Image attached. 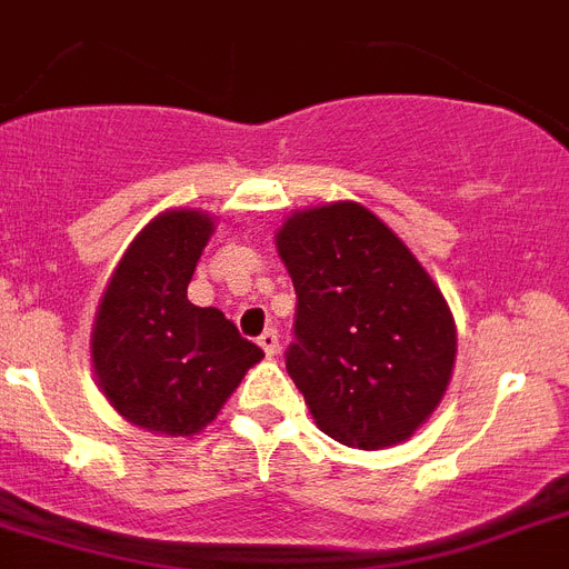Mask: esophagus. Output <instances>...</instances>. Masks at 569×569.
<instances>
[{"instance_id":"esophagus-1","label":"esophagus","mask_w":569,"mask_h":569,"mask_svg":"<svg viewBox=\"0 0 569 569\" xmlns=\"http://www.w3.org/2000/svg\"><path fill=\"white\" fill-rule=\"evenodd\" d=\"M257 343H260L262 350H266V356H274L277 347H280V336H277V329H266V332L257 338Z\"/></svg>"}]
</instances>
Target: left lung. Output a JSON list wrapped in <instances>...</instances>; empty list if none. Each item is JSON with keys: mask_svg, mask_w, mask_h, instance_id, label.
I'll use <instances>...</instances> for the list:
<instances>
[{"mask_svg": "<svg viewBox=\"0 0 569 569\" xmlns=\"http://www.w3.org/2000/svg\"><path fill=\"white\" fill-rule=\"evenodd\" d=\"M277 251L298 295L286 370L318 428L365 451L408 439L446 393L457 352L428 271L356 202L295 213Z\"/></svg>", "mask_w": 569, "mask_h": 569, "instance_id": "obj_1", "label": "left lung"}]
</instances>
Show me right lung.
I'll return each mask as SVG.
<instances>
[{
    "instance_id": "add662e5",
    "label": "right lung",
    "mask_w": 569,
    "mask_h": 569,
    "mask_svg": "<svg viewBox=\"0 0 569 569\" xmlns=\"http://www.w3.org/2000/svg\"><path fill=\"white\" fill-rule=\"evenodd\" d=\"M211 231L199 211L150 222L118 262L94 321L92 361L112 408L170 437L202 431L262 358L219 309L188 300Z\"/></svg>"
}]
</instances>
